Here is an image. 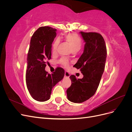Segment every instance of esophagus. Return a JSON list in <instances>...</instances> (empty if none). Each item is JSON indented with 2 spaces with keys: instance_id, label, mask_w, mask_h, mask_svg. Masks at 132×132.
<instances>
[{
  "instance_id": "obj_1",
  "label": "esophagus",
  "mask_w": 132,
  "mask_h": 132,
  "mask_svg": "<svg viewBox=\"0 0 132 132\" xmlns=\"http://www.w3.org/2000/svg\"><path fill=\"white\" fill-rule=\"evenodd\" d=\"M65 77L66 78H69L70 77V74L68 71H65Z\"/></svg>"
}]
</instances>
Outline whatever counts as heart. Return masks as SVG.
<instances>
[{"instance_id": "obj_1", "label": "heart", "mask_w": 132, "mask_h": 132, "mask_svg": "<svg viewBox=\"0 0 132 132\" xmlns=\"http://www.w3.org/2000/svg\"><path fill=\"white\" fill-rule=\"evenodd\" d=\"M65 38L67 41L69 43V45L71 46L73 51H78L81 49L82 45V42L81 39L77 35L75 34H69L65 36ZM59 39L56 38L53 44V51H56L58 45L59 43ZM59 62L62 65L65 67L69 66V63L68 60L65 58H62L60 60Z\"/></svg>"}]
</instances>
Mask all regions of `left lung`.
Returning a JSON list of instances; mask_svg holds the SVG:
<instances>
[{
  "instance_id": "1",
  "label": "left lung",
  "mask_w": 132,
  "mask_h": 132,
  "mask_svg": "<svg viewBox=\"0 0 132 132\" xmlns=\"http://www.w3.org/2000/svg\"><path fill=\"white\" fill-rule=\"evenodd\" d=\"M85 42L82 55L74 67L80 69L84 77L70 76L71 85L67 90L68 99L74 103H81L95 94L104 71L107 49L104 39L97 32H80Z\"/></svg>"
}]
</instances>
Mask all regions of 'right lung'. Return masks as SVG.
Wrapping results in <instances>:
<instances>
[{"label":"right lung","instance_id":"right-lung-1","mask_svg":"<svg viewBox=\"0 0 132 132\" xmlns=\"http://www.w3.org/2000/svg\"><path fill=\"white\" fill-rule=\"evenodd\" d=\"M57 30L49 26L38 28L32 36L27 54L26 82L27 89L35 100L43 102L50 98L52 90L63 79L64 70L58 67L53 74L45 70L51 58L52 44Z\"/></svg>","mask_w":132,"mask_h":132}]
</instances>
